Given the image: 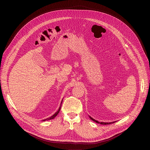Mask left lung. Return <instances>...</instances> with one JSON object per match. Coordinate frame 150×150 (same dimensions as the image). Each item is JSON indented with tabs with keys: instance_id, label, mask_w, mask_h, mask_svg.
Returning a JSON list of instances; mask_svg holds the SVG:
<instances>
[{
	"instance_id": "8db88e82",
	"label": "left lung",
	"mask_w": 150,
	"mask_h": 150,
	"mask_svg": "<svg viewBox=\"0 0 150 150\" xmlns=\"http://www.w3.org/2000/svg\"><path fill=\"white\" fill-rule=\"evenodd\" d=\"M89 118H90L91 120H92L93 121H94V122H97V123H100V124H101V125H110V124L114 123L115 122H116V121H113V122H99L98 121H97V120H96L93 119L92 117H91V116H89Z\"/></svg>"
}]
</instances>
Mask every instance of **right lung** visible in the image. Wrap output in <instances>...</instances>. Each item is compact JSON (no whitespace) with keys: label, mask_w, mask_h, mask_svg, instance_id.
Instances as JSON below:
<instances>
[{"label":"right lung","mask_w":150,"mask_h":150,"mask_svg":"<svg viewBox=\"0 0 150 150\" xmlns=\"http://www.w3.org/2000/svg\"><path fill=\"white\" fill-rule=\"evenodd\" d=\"M62 100H63V99H62L61 103V105H60V106H59V110H57V112H56L55 113H54V114L52 116H51V117H48V118H46V119H45V120H42V121H46V120H52V119H54V117H55L58 115V113L59 112V111H60V110H61V105H62Z\"/></svg>","instance_id":"add662e5"}]
</instances>
